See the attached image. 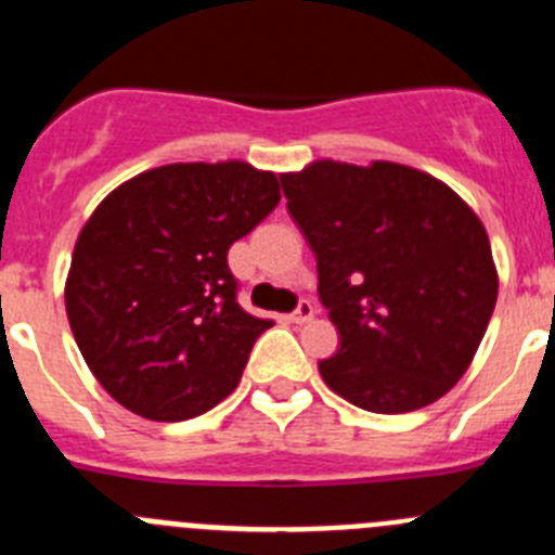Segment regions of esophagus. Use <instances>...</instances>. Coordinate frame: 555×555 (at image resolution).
Here are the masks:
<instances>
[{
    "instance_id": "obj_1",
    "label": "esophagus",
    "mask_w": 555,
    "mask_h": 555,
    "mask_svg": "<svg viewBox=\"0 0 555 555\" xmlns=\"http://www.w3.org/2000/svg\"><path fill=\"white\" fill-rule=\"evenodd\" d=\"M313 313H317V308H313L311 300H300V306L294 308L292 317L288 320L294 322V325H306V322L313 320Z\"/></svg>"
}]
</instances>
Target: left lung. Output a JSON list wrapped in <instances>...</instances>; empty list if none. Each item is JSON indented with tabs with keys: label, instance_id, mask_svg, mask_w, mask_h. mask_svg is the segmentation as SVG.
<instances>
[{
	"label": "left lung",
	"instance_id": "obj_1",
	"mask_svg": "<svg viewBox=\"0 0 555 555\" xmlns=\"http://www.w3.org/2000/svg\"><path fill=\"white\" fill-rule=\"evenodd\" d=\"M286 208L317 255L338 350L325 384L375 414H405L467 372L498 302L487 230L425 171L320 160L281 175Z\"/></svg>",
	"mask_w": 555,
	"mask_h": 555
}]
</instances>
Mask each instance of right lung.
Segmentation results:
<instances>
[{"label":"right lung","mask_w":555,"mask_h":555,"mask_svg":"<svg viewBox=\"0 0 555 555\" xmlns=\"http://www.w3.org/2000/svg\"><path fill=\"white\" fill-rule=\"evenodd\" d=\"M278 203L272 171L242 160L160 166L102 199L72 255L66 313L113 400L180 423L238 386L272 322L238 306L228 249Z\"/></svg>","instance_id":"add662e5"}]
</instances>
